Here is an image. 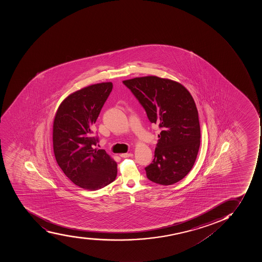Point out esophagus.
Listing matches in <instances>:
<instances>
[{
    "instance_id": "1",
    "label": "esophagus",
    "mask_w": 262,
    "mask_h": 262,
    "mask_svg": "<svg viewBox=\"0 0 262 262\" xmlns=\"http://www.w3.org/2000/svg\"><path fill=\"white\" fill-rule=\"evenodd\" d=\"M121 157L122 158H127V157H132L133 154L132 153H123L120 155Z\"/></svg>"
}]
</instances>
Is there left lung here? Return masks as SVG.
<instances>
[{
    "mask_svg": "<svg viewBox=\"0 0 262 262\" xmlns=\"http://www.w3.org/2000/svg\"><path fill=\"white\" fill-rule=\"evenodd\" d=\"M161 128L155 158L145 168L147 177L168 186L190 172L200 147L201 130L193 97L181 83L156 76L123 81Z\"/></svg>",
    "mask_w": 262,
    "mask_h": 262,
    "instance_id": "left-lung-1",
    "label": "left lung"
}]
</instances>
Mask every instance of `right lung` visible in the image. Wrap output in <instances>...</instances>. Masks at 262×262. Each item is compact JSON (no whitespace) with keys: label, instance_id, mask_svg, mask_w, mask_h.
I'll return each instance as SVG.
<instances>
[{"label":"right lung","instance_id":"add662e5","mask_svg":"<svg viewBox=\"0 0 262 262\" xmlns=\"http://www.w3.org/2000/svg\"><path fill=\"white\" fill-rule=\"evenodd\" d=\"M113 89L101 82L72 92L59 104L53 123V148L59 167L74 184L90 191L116 179L117 162L104 149H94L92 127Z\"/></svg>","mask_w":262,"mask_h":262}]
</instances>
